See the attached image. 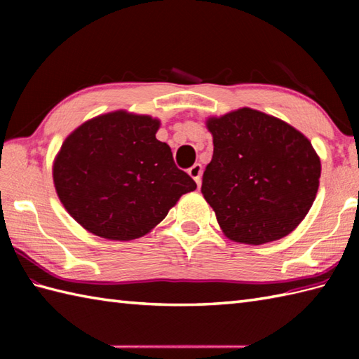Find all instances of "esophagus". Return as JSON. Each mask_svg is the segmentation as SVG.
Returning a JSON list of instances; mask_svg holds the SVG:
<instances>
[{
  "mask_svg": "<svg viewBox=\"0 0 359 359\" xmlns=\"http://www.w3.org/2000/svg\"><path fill=\"white\" fill-rule=\"evenodd\" d=\"M202 171H203V168H202L201 163H194V165L188 170V174L191 175V177L196 180V184L199 185V187H201V179H202Z\"/></svg>",
  "mask_w": 359,
  "mask_h": 359,
  "instance_id": "obj_1",
  "label": "esophagus"
}]
</instances>
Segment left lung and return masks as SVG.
Masks as SVG:
<instances>
[{"instance_id":"left-lung-1","label":"left lung","mask_w":359,"mask_h":359,"mask_svg":"<svg viewBox=\"0 0 359 359\" xmlns=\"http://www.w3.org/2000/svg\"><path fill=\"white\" fill-rule=\"evenodd\" d=\"M207 126L215 151L202 194L226 238L261 245L292 233L313 205L321 177L307 137L250 108L210 118Z\"/></svg>"}]
</instances>
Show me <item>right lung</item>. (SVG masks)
<instances>
[{
	"label": "right lung",
	"instance_id": "right-lung-1",
	"mask_svg": "<svg viewBox=\"0 0 359 359\" xmlns=\"http://www.w3.org/2000/svg\"><path fill=\"white\" fill-rule=\"evenodd\" d=\"M158 120L117 111L83 123L53 163L67 212L89 233L112 241L142 238L162 222L196 182L156 139Z\"/></svg>",
	"mask_w": 359,
	"mask_h": 359
}]
</instances>
